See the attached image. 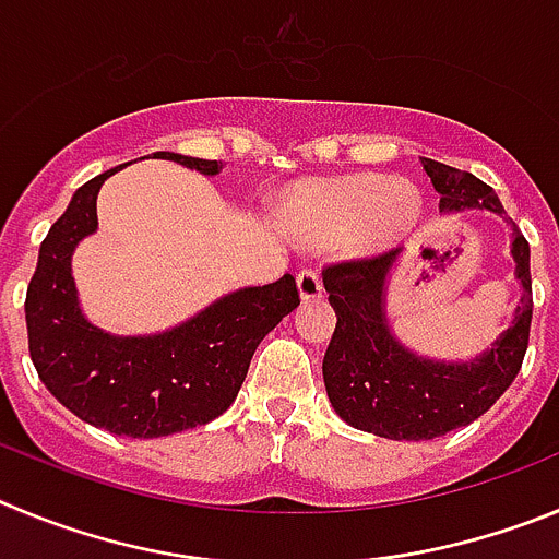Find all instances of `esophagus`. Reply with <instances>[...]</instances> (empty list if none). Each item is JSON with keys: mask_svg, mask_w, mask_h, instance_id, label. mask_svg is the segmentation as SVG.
Instances as JSON below:
<instances>
[{"mask_svg": "<svg viewBox=\"0 0 559 559\" xmlns=\"http://www.w3.org/2000/svg\"><path fill=\"white\" fill-rule=\"evenodd\" d=\"M298 289H300V298L311 300V298H320L323 295V278L317 273V267H304L298 273Z\"/></svg>", "mask_w": 559, "mask_h": 559, "instance_id": "1", "label": "esophagus"}]
</instances>
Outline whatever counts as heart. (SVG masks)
<instances>
[{"instance_id":"1","label":"heart","mask_w":559,"mask_h":559,"mask_svg":"<svg viewBox=\"0 0 559 559\" xmlns=\"http://www.w3.org/2000/svg\"><path fill=\"white\" fill-rule=\"evenodd\" d=\"M420 217V194L406 180L379 175L314 183L289 203V219L311 239H334L348 234L359 250L392 245Z\"/></svg>"}]
</instances>
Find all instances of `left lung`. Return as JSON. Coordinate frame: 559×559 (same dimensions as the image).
Wrapping results in <instances>:
<instances>
[{
    "label": "left lung",
    "mask_w": 559,
    "mask_h": 559,
    "mask_svg": "<svg viewBox=\"0 0 559 559\" xmlns=\"http://www.w3.org/2000/svg\"><path fill=\"white\" fill-rule=\"evenodd\" d=\"M424 169L440 192L442 211L490 209L504 214L496 192L471 173L431 158H424ZM399 253L390 248L323 267V284L336 311L323 359L325 392L336 415L354 429L390 440H435L485 415L524 365L532 325L530 242L512 225V255L524 298L515 309V323L471 365L417 359L390 336L381 295Z\"/></svg>",
    "instance_id": "1"
}]
</instances>
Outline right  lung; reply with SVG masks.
<instances>
[{
    "label": "right lung",
    "mask_w": 559,
    "mask_h": 559,
    "mask_svg": "<svg viewBox=\"0 0 559 559\" xmlns=\"http://www.w3.org/2000/svg\"><path fill=\"white\" fill-rule=\"evenodd\" d=\"M155 155L223 173V160ZM117 169L80 186L41 242L24 300L29 359L47 390L85 424L122 437H167L209 424L234 404L259 342L300 304V292L286 273L275 284L234 292L167 334H103L80 314L69 259L97 228V192Z\"/></svg>",
    "instance_id": "right-lung-1"
}]
</instances>
